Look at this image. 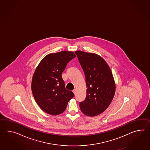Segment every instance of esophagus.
Here are the masks:
<instances>
[{
  "mask_svg": "<svg viewBox=\"0 0 150 150\" xmlns=\"http://www.w3.org/2000/svg\"><path fill=\"white\" fill-rule=\"evenodd\" d=\"M73 92L74 94L75 95V94H76V89H74L73 91Z\"/></svg>",
  "mask_w": 150,
  "mask_h": 150,
  "instance_id": "1",
  "label": "esophagus"
}]
</instances>
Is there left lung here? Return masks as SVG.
Returning a JSON list of instances; mask_svg holds the SVG:
<instances>
[{"instance_id": "1", "label": "left lung", "mask_w": 150, "mask_h": 150, "mask_svg": "<svg viewBox=\"0 0 150 150\" xmlns=\"http://www.w3.org/2000/svg\"><path fill=\"white\" fill-rule=\"evenodd\" d=\"M84 71L87 96L80 107L83 113L94 117L110 106L115 92V84L109 66L100 56L94 53L76 51Z\"/></svg>"}]
</instances>
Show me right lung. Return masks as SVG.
Returning <instances> with one entry per match:
<instances>
[{"mask_svg":"<svg viewBox=\"0 0 150 150\" xmlns=\"http://www.w3.org/2000/svg\"><path fill=\"white\" fill-rule=\"evenodd\" d=\"M75 57L72 51L51 53L45 56L37 67L31 90L37 103L45 113L52 115L62 113L73 98V93L65 88L62 74L67 63Z\"/></svg>","mask_w":150,"mask_h":150,"instance_id":"right-lung-1","label":"right lung"}]
</instances>
